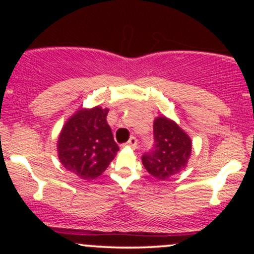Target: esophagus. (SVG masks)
Returning a JSON list of instances; mask_svg holds the SVG:
<instances>
[{
  "label": "esophagus",
  "instance_id": "34e87169",
  "mask_svg": "<svg viewBox=\"0 0 254 254\" xmlns=\"http://www.w3.org/2000/svg\"><path fill=\"white\" fill-rule=\"evenodd\" d=\"M127 145H129L130 148H132V149H136L137 148V139L135 138V137H131V138L127 141Z\"/></svg>",
  "mask_w": 254,
  "mask_h": 254
}]
</instances>
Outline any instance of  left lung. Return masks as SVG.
<instances>
[{
	"label": "left lung",
	"mask_w": 254,
	"mask_h": 254,
	"mask_svg": "<svg viewBox=\"0 0 254 254\" xmlns=\"http://www.w3.org/2000/svg\"><path fill=\"white\" fill-rule=\"evenodd\" d=\"M153 130V149L143 154L142 164L156 179L167 180L185 170L191 156V138L176 122L165 116L154 121Z\"/></svg>",
	"instance_id": "left-lung-1"
}]
</instances>
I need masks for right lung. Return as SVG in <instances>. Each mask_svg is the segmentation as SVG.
<instances>
[{
    "mask_svg": "<svg viewBox=\"0 0 254 254\" xmlns=\"http://www.w3.org/2000/svg\"><path fill=\"white\" fill-rule=\"evenodd\" d=\"M109 109H80L58 136V159L65 170L84 180L104 173L119 150L106 117Z\"/></svg>",
    "mask_w": 254,
    "mask_h": 254,
    "instance_id": "obj_1",
    "label": "right lung"
}]
</instances>
